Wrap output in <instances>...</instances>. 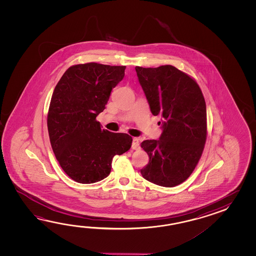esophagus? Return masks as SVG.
<instances>
[{
    "label": "esophagus",
    "mask_w": 256,
    "mask_h": 256,
    "mask_svg": "<svg viewBox=\"0 0 256 256\" xmlns=\"http://www.w3.org/2000/svg\"><path fill=\"white\" fill-rule=\"evenodd\" d=\"M132 149H134V150H137V149H139V148H140V146H139V140H138L137 138H132Z\"/></svg>",
    "instance_id": "34e87169"
}]
</instances>
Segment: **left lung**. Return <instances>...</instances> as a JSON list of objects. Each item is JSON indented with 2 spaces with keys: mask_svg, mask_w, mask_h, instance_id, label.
I'll return each mask as SVG.
<instances>
[{
  "mask_svg": "<svg viewBox=\"0 0 256 256\" xmlns=\"http://www.w3.org/2000/svg\"><path fill=\"white\" fill-rule=\"evenodd\" d=\"M136 70L151 112L163 117L160 139L142 142L149 156L142 176L156 185L176 186L190 178L202 158L207 139L205 98L196 80L173 66Z\"/></svg>",
  "mask_w": 256,
  "mask_h": 256,
  "instance_id": "obj_1",
  "label": "left lung"
}]
</instances>
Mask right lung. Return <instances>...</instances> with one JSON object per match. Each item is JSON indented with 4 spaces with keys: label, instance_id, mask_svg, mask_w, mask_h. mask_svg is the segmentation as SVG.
<instances>
[{
    "label": "right lung",
    "instance_id": "1",
    "mask_svg": "<svg viewBox=\"0 0 256 256\" xmlns=\"http://www.w3.org/2000/svg\"><path fill=\"white\" fill-rule=\"evenodd\" d=\"M126 68L95 62L71 66L54 88L48 114L50 144L61 168L78 183L107 178L114 156L132 146L129 134L102 129L96 120Z\"/></svg>",
    "mask_w": 256,
    "mask_h": 256
}]
</instances>
